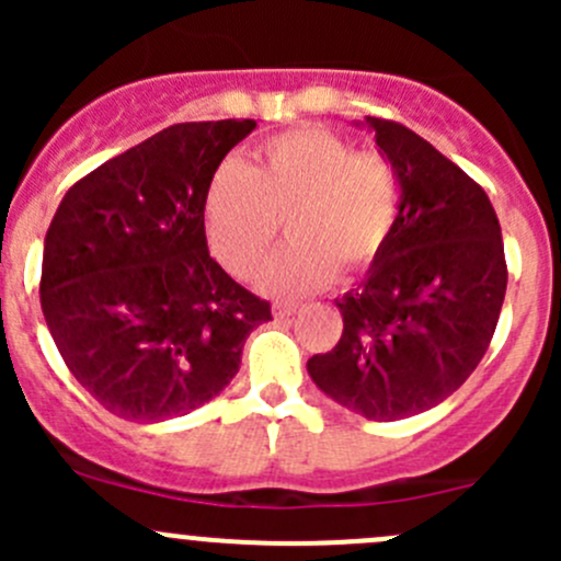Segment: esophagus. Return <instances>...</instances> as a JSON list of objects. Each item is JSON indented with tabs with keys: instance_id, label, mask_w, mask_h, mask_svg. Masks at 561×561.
<instances>
[{
	"instance_id": "1",
	"label": "esophagus",
	"mask_w": 561,
	"mask_h": 561,
	"mask_svg": "<svg viewBox=\"0 0 561 561\" xmlns=\"http://www.w3.org/2000/svg\"><path fill=\"white\" fill-rule=\"evenodd\" d=\"M298 312V304L296 301H276L274 304V317L276 320H287L290 314Z\"/></svg>"
}]
</instances>
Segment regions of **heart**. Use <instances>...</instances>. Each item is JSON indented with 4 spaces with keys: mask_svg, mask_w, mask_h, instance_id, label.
Here are the masks:
<instances>
[{
    "mask_svg": "<svg viewBox=\"0 0 561 561\" xmlns=\"http://www.w3.org/2000/svg\"><path fill=\"white\" fill-rule=\"evenodd\" d=\"M399 203V171L386 151H355L328 129H293L260 146L244 171L214 175L206 233L214 254L252 279L274 254L285 219L293 244L265 271L263 287L301 296L333 274H364L393 233Z\"/></svg>",
    "mask_w": 561,
    "mask_h": 561,
    "instance_id": "b5f03b06",
    "label": "heart"
}]
</instances>
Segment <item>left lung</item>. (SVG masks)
<instances>
[{
    "instance_id": "8db88e82",
    "label": "left lung",
    "mask_w": 561,
    "mask_h": 561,
    "mask_svg": "<svg viewBox=\"0 0 561 561\" xmlns=\"http://www.w3.org/2000/svg\"><path fill=\"white\" fill-rule=\"evenodd\" d=\"M366 122L399 171V217L369 276L336 301L342 339L307 369L347 410L401 421L478 369L500 322L507 263L483 186L404 124Z\"/></svg>"
}]
</instances>
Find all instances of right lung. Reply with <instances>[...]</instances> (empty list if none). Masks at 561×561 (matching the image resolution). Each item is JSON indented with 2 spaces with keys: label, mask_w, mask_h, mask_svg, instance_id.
Masks as SVG:
<instances>
[{
  "label": "right lung",
  "mask_w": 561,
  "mask_h": 561,
  "mask_svg": "<svg viewBox=\"0 0 561 561\" xmlns=\"http://www.w3.org/2000/svg\"><path fill=\"white\" fill-rule=\"evenodd\" d=\"M257 122H184L78 179L45 233L39 304L78 382L135 423L211 401L271 304L208 254L206 195Z\"/></svg>",
  "instance_id": "add662e5"
}]
</instances>
